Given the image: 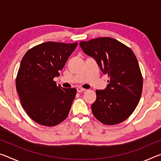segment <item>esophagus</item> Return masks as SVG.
<instances>
[{
    "label": "esophagus",
    "instance_id": "obj_1",
    "mask_svg": "<svg viewBox=\"0 0 161 161\" xmlns=\"http://www.w3.org/2000/svg\"><path fill=\"white\" fill-rule=\"evenodd\" d=\"M77 92H82L86 91V89H84V88H82V87L79 86V87H77Z\"/></svg>",
    "mask_w": 161,
    "mask_h": 161
}]
</instances>
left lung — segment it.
<instances>
[{
    "instance_id": "obj_1",
    "label": "left lung",
    "mask_w": 161,
    "mask_h": 161,
    "mask_svg": "<svg viewBox=\"0 0 161 161\" xmlns=\"http://www.w3.org/2000/svg\"><path fill=\"white\" fill-rule=\"evenodd\" d=\"M80 45L109 78L104 90L96 91L92 113L105 125L121 123L131 115L142 94L143 77L135 54L123 43L108 37L81 41Z\"/></svg>"
}]
</instances>
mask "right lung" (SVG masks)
Wrapping results in <instances>:
<instances>
[{
  "mask_svg": "<svg viewBox=\"0 0 161 161\" xmlns=\"http://www.w3.org/2000/svg\"><path fill=\"white\" fill-rule=\"evenodd\" d=\"M77 44L46 42L30 49L22 59L16 89L23 108L36 123L54 126L67 119L77 89L57 86L54 78Z\"/></svg>",
  "mask_w": 161,
  "mask_h": 161,
  "instance_id": "1",
  "label": "right lung"
}]
</instances>
